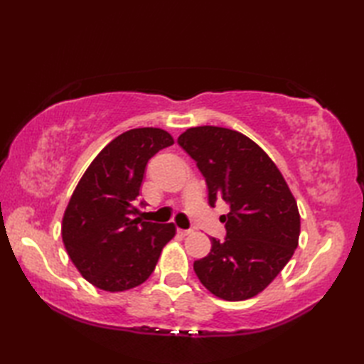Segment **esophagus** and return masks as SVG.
Instances as JSON below:
<instances>
[{"instance_id":"1","label":"esophagus","mask_w":364,"mask_h":364,"mask_svg":"<svg viewBox=\"0 0 364 364\" xmlns=\"http://www.w3.org/2000/svg\"><path fill=\"white\" fill-rule=\"evenodd\" d=\"M176 233H178V235H180L181 237H186V236H189V235H192V233H194V231H192V230H180V228H178V231H176Z\"/></svg>"}]
</instances>
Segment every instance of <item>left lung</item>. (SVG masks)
Here are the masks:
<instances>
[{
	"mask_svg": "<svg viewBox=\"0 0 364 364\" xmlns=\"http://www.w3.org/2000/svg\"><path fill=\"white\" fill-rule=\"evenodd\" d=\"M178 144L197 162L208 202L225 200L227 239L211 237V252L194 262L205 288L228 301L264 291L299 245L297 202L275 162L252 139L222 127L188 128Z\"/></svg>",
	"mask_w": 364,
	"mask_h": 364,
	"instance_id": "obj_1",
	"label": "left lung"
}]
</instances>
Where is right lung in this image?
Wrapping results in <instances>:
<instances>
[{
  "label": "right lung",
  "mask_w": 364,
  "mask_h": 364,
  "mask_svg": "<svg viewBox=\"0 0 364 364\" xmlns=\"http://www.w3.org/2000/svg\"><path fill=\"white\" fill-rule=\"evenodd\" d=\"M173 144L161 128H134L107 144L90 162L68 202L60 235L78 272L107 292L133 289L149 280L173 223L133 218L145 166Z\"/></svg>",
  "instance_id": "add662e5"
}]
</instances>
